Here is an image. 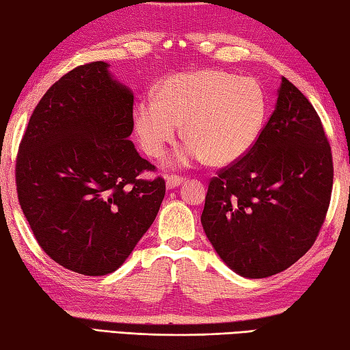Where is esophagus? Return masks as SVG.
<instances>
[{
  "label": "esophagus",
  "instance_id": "obj_1",
  "mask_svg": "<svg viewBox=\"0 0 350 350\" xmlns=\"http://www.w3.org/2000/svg\"><path fill=\"white\" fill-rule=\"evenodd\" d=\"M183 180H185V179H183V177H179V176H167V179H165V182H167V188L168 189L182 185Z\"/></svg>",
  "mask_w": 350,
  "mask_h": 350
}]
</instances>
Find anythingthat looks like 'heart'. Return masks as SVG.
<instances>
[{
	"mask_svg": "<svg viewBox=\"0 0 350 350\" xmlns=\"http://www.w3.org/2000/svg\"><path fill=\"white\" fill-rule=\"evenodd\" d=\"M267 100L259 83L221 69L170 75L156 96L134 106V129L148 156H162L179 126L188 142L167 159L170 167H188L205 159L215 167L241 161L262 129Z\"/></svg>",
	"mask_w": 350,
	"mask_h": 350,
	"instance_id": "heart-1",
	"label": "heart"
}]
</instances>
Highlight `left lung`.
Masks as SVG:
<instances>
[{
	"label": "left lung",
	"instance_id": "left-lung-1",
	"mask_svg": "<svg viewBox=\"0 0 350 350\" xmlns=\"http://www.w3.org/2000/svg\"><path fill=\"white\" fill-rule=\"evenodd\" d=\"M332 183L321 120L282 77L275 111L256 144L210 180L200 222L234 273L267 278L309 252L329 208Z\"/></svg>",
	"mask_w": 350,
	"mask_h": 350
}]
</instances>
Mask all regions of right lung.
<instances>
[{
	"label": "right lung",
	"mask_w": 350,
	"mask_h": 350,
	"mask_svg": "<svg viewBox=\"0 0 350 350\" xmlns=\"http://www.w3.org/2000/svg\"><path fill=\"white\" fill-rule=\"evenodd\" d=\"M94 62L55 81L35 106L16 157L21 210L47 256L103 276L125 262L151 227L165 180L139 156L131 90Z\"/></svg>",
	"instance_id": "add662e5"
}]
</instances>
